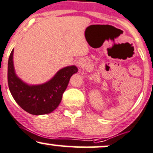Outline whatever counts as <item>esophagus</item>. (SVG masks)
<instances>
[{"instance_id":"1","label":"esophagus","mask_w":153,"mask_h":153,"mask_svg":"<svg viewBox=\"0 0 153 153\" xmlns=\"http://www.w3.org/2000/svg\"><path fill=\"white\" fill-rule=\"evenodd\" d=\"M76 65L78 68H81L83 65V62L82 60H78V61L76 62Z\"/></svg>"}]
</instances>
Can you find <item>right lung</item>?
I'll use <instances>...</instances> for the list:
<instances>
[{"instance_id":"1","label":"right lung","mask_w":153,"mask_h":153,"mask_svg":"<svg viewBox=\"0 0 153 153\" xmlns=\"http://www.w3.org/2000/svg\"><path fill=\"white\" fill-rule=\"evenodd\" d=\"M13 55L14 49L8 62V84L13 98L23 110L32 115L51 113L61 102L70 78L78 73V68L75 65L65 67L46 83L30 85L16 75Z\"/></svg>"}]
</instances>
